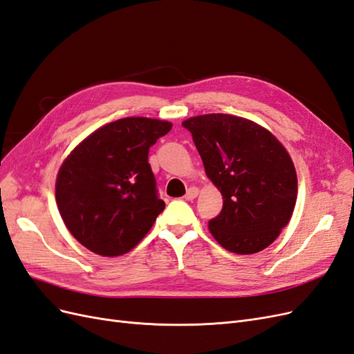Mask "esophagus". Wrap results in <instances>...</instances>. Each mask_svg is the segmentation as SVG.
<instances>
[{
    "instance_id": "esophagus-1",
    "label": "esophagus",
    "mask_w": 354,
    "mask_h": 354,
    "mask_svg": "<svg viewBox=\"0 0 354 354\" xmlns=\"http://www.w3.org/2000/svg\"><path fill=\"white\" fill-rule=\"evenodd\" d=\"M198 194H199L198 187H190V189L187 190V194L185 195V199H186V201H194V199L198 196Z\"/></svg>"
}]
</instances>
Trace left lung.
Listing matches in <instances>:
<instances>
[{"label": "left lung", "instance_id": "8db88e82", "mask_svg": "<svg viewBox=\"0 0 354 354\" xmlns=\"http://www.w3.org/2000/svg\"><path fill=\"white\" fill-rule=\"evenodd\" d=\"M223 195V209L208 229L223 248L255 254L289 223L297 201V173L282 143L241 116L208 113L183 121Z\"/></svg>", "mask_w": 354, "mask_h": 354}]
</instances>
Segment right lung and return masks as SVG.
Listing matches in <instances>:
<instances>
[{
    "instance_id": "add662e5",
    "label": "right lung",
    "mask_w": 354,
    "mask_h": 354,
    "mask_svg": "<svg viewBox=\"0 0 354 354\" xmlns=\"http://www.w3.org/2000/svg\"><path fill=\"white\" fill-rule=\"evenodd\" d=\"M173 124L131 116L106 124L73 149L56 180L68 230L85 248L116 257L131 251L165 208L149 149Z\"/></svg>"
}]
</instances>
